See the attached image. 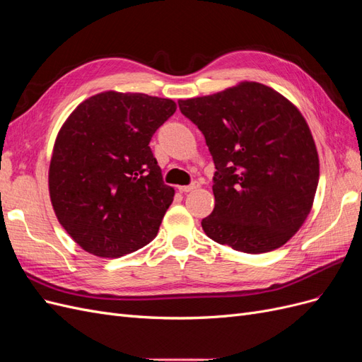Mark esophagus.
<instances>
[{
	"instance_id": "esophagus-1",
	"label": "esophagus",
	"mask_w": 362,
	"mask_h": 362,
	"mask_svg": "<svg viewBox=\"0 0 362 362\" xmlns=\"http://www.w3.org/2000/svg\"><path fill=\"white\" fill-rule=\"evenodd\" d=\"M196 189H199V182H192L190 185H180L178 190L181 193H189V192H193Z\"/></svg>"
}]
</instances>
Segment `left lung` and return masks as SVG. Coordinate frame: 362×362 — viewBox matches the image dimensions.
Segmentation results:
<instances>
[{
    "label": "left lung",
    "mask_w": 362,
    "mask_h": 362,
    "mask_svg": "<svg viewBox=\"0 0 362 362\" xmlns=\"http://www.w3.org/2000/svg\"><path fill=\"white\" fill-rule=\"evenodd\" d=\"M178 105L202 131L216 166L214 210L201 222L205 234L246 254L286 245L311 211L320 175L298 107L255 81Z\"/></svg>",
    "instance_id": "8db88e82"
}]
</instances>
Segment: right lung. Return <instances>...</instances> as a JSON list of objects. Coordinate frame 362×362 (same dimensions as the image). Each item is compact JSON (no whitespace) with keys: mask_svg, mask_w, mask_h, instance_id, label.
I'll use <instances>...</instances> for the list:
<instances>
[{"mask_svg":"<svg viewBox=\"0 0 362 362\" xmlns=\"http://www.w3.org/2000/svg\"><path fill=\"white\" fill-rule=\"evenodd\" d=\"M177 110L168 98L107 90L64 120L48 172L60 225L92 255L119 258L154 240L175 190L151 137Z\"/></svg>","mask_w":362,"mask_h":362,"instance_id":"obj_1","label":"right lung"}]
</instances>
